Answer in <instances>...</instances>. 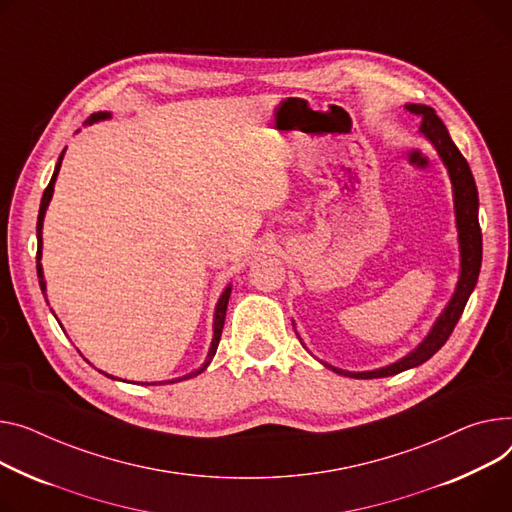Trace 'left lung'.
Instances as JSON below:
<instances>
[{"instance_id": "8db88e82", "label": "left lung", "mask_w": 512, "mask_h": 512, "mask_svg": "<svg viewBox=\"0 0 512 512\" xmlns=\"http://www.w3.org/2000/svg\"><path fill=\"white\" fill-rule=\"evenodd\" d=\"M407 111L422 117V127H420L422 133L436 146L442 162H445L449 168L453 191H455V212H457L459 245H461V278H459L455 296L451 298L445 313L438 317L430 335L424 339L418 350L407 354L403 360H399L391 366L379 368V370H372V372H346V370H339V368L325 364V366L333 368L335 372L346 374V377H354V379L391 377V374H399L407 368L420 366L422 362L432 358L442 346H445L449 335L453 333V329L465 309V304L469 300V294L473 292L475 284H478L480 267H482V228H480V220H478L480 199H478V187H475V181L471 175V168H469L465 156L453 144L445 123L440 121V117L434 113V109H430L426 105H407Z\"/></svg>"}]
</instances>
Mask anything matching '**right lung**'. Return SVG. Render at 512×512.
Wrapping results in <instances>:
<instances>
[{
    "label": "right lung",
    "instance_id": "right-lung-1",
    "mask_svg": "<svg viewBox=\"0 0 512 512\" xmlns=\"http://www.w3.org/2000/svg\"><path fill=\"white\" fill-rule=\"evenodd\" d=\"M109 117V113H94V115H90L88 117V121L86 123H94V121H98V119H107ZM61 158H63V152H61V156H59V160H57V166H55V173H53V177H51V181H49V185H47V189H45V193H43V199H41V208H39V220H37V238H39V247H37V274H39V284H41V290L45 292L47 288H45V280H43V267H41V249H43V218H45V210H47V206H49V201H51V195H53V187H55V179H57V173H59V166H61ZM228 298H230V288H226L224 290V294L220 296V302H218V306H216V321H214V342H212V348H210V354H208V360H206V364H203L199 370H195V372H191V374H187V377H183V379H191V377H195V374H199L203 368H206L208 364H210V360L214 358V354H216V350H218V344H220V335H222V327H224V319H226V306H228ZM183 379H177V381H183ZM177 381H170V383H177Z\"/></svg>",
    "mask_w": 512,
    "mask_h": 512
}]
</instances>
